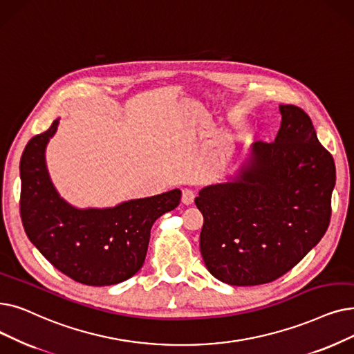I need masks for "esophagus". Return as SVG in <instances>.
Listing matches in <instances>:
<instances>
[{
	"label": "esophagus",
	"mask_w": 354,
	"mask_h": 354,
	"mask_svg": "<svg viewBox=\"0 0 354 354\" xmlns=\"http://www.w3.org/2000/svg\"><path fill=\"white\" fill-rule=\"evenodd\" d=\"M195 199V192L192 189L185 188L182 191V203L185 205H191Z\"/></svg>",
	"instance_id": "1"
}]
</instances>
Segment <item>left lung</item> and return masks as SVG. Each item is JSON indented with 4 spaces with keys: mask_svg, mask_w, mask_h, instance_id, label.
<instances>
[{
    "mask_svg": "<svg viewBox=\"0 0 354 354\" xmlns=\"http://www.w3.org/2000/svg\"><path fill=\"white\" fill-rule=\"evenodd\" d=\"M274 142H256L230 182L195 198L204 215L199 249L209 273L234 286L281 278L326 234L331 217L335 165L295 105H279Z\"/></svg>",
    "mask_w": 354,
    "mask_h": 354,
    "instance_id": "8db88e82",
    "label": "left lung"
}]
</instances>
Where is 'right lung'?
<instances>
[{
	"label": "right lung",
	"mask_w": 354,
	"mask_h": 354,
	"mask_svg": "<svg viewBox=\"0 0 354 354\" xmlns=\"http://www.w3.org/2000/svg\"><path fill=\"white\" fill-rule=\"evenodd\" d=\"M57 124L59 118L23 151L20 214L24 232L39 252L75 282L109 286L127 281L145 263L153 223L179 205L180 191L131 199L113 208L72 207L55 189L44 160Z\"/></svg>",
	"instance_id": "obj_1"
}]
</instances>
